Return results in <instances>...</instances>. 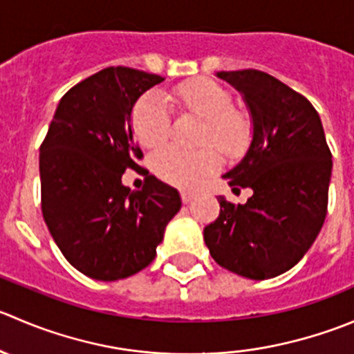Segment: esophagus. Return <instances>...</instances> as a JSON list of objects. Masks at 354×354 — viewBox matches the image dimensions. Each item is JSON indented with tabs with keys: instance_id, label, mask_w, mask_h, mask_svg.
I'll return each mask as SVG.
<instances>
[{
	"instance_id": "obj_1",
	"label": "esophagus",
	"mask_w": 354,
	"mask_h": 354,
	"mask_svg": "<svg viewBox=\"0 0 354 354\" xmlns=\"http://www.w3.org/2000/svg\"><path fill=\"white\" fill-rule=\"evenodd\" d=\"M194 198H195V195L190 194V192H181V201H183V204H190Z\"/></svg>"
}]
</instances>
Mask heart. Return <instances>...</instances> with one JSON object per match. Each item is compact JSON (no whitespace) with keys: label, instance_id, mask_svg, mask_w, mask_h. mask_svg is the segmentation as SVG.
<instances>
[{"label":"heart","instance_id":"b5f03b06","mask_svg":"<svg viewBox=\"0 0 354 354\" xmlns=\"http://www.w3.org/2000/svg\"><path fill=\"white\" fill-rule=\"evenodd\" d=\"M173 100L183 111L205 121L202 145L211 143L225 156H236L245 149L250 136L249 119L233 109L232 95L218 82L207 79L188 82L174 91ZM131 128L140 145L147 149L166 142L171 133V119L159 95L147 93L136 102L131 112ZM219 166L221 159L212 149L185 152L176 147H164L152 156L153 173L166 183L187 190L201 187Z\"/></svg>","mask_w":354,"mask_h":354}]
</instances>
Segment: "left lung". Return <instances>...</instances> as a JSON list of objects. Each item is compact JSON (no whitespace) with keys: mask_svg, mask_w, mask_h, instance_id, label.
Masks as SVG:
<instances>
[{"mask_svg":"<svg viewBox=\"0 0 354 354\" xmlns=\"http://www.w3.org/2000/svg\"><path fill=\"white\" fill-rule=\"evenodd\" d=\"M242 95L252 140L230 187L250 188L245 204L219 195V216L204 228L212 259L250 280L279 277L313 245L327 216L332 153L313 105L266 72L221 71Z\"/></svg>","mask_w":354,"mask_h":354,"instance_id":"8db88e82","label":"left lung"}]
</instances>
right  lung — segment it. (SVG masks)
<instances>
[{"mask_svg": "<svg viewBox=\"0 0 354 354\" xmlns=\"http://www.w3.org/2000/svg\"><path fill=\"white\" fill-rule=\"evenodd\" d=\"M164 77L107 67L62 97L39 149L41 209L65 259L102 282L147 268L181 209L176 188L156 176L142 190L122 185L143 153L133 140L138 98Z\"/></svg>", "mask_w": 354, "mask_h": 354, "instance_id": "right-lung-1", "label": "right lung"}]
</instances>
